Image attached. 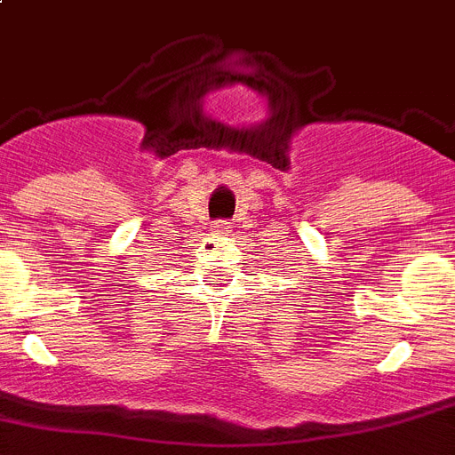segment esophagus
<instances>
[{"mask_svg":"<svg viewBox=\"0 0 455 455\" xmlns=\"http://www.w3.org/2000/svg\"><path fill=\"white\" fill-rule=\"evenodd\" d=\"M212 233H215V235H220V238H224V235H228V233H231V224L217 222L215 227H212Z\"/></svg>","mask_w":455,"mask_h":455,"instance_id":"1","label":"esophagus"}]
</instances>
